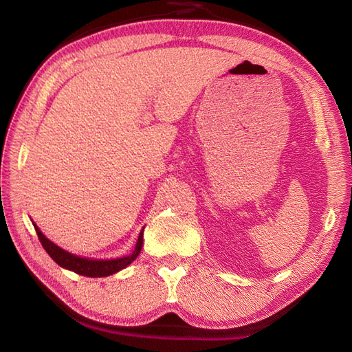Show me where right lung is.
I'll return each mask as SVG.
<instances>
[{
    "instance_id": "right-lung-1",
    "label": "right lung",
    "mask_w": 352,
    "mask_h": 352,
    "mask_svg": "<svg viewBox=\"0 0 352 352\" xmlns=\"http://www.w3.org/2000/svg\"><path fill=\"white\" fill-rule=\"evenodd\" d=\"M34 226L42 247H44V250L48 252V255L52 260H54L58 265H61V267L69 269L82 276H88V278H102V276H110L113 273H117L119 270L127 267V265H129L138 255H140L142 242H144V229H142L140 233V238H138L135 251L131 255H127V257L116 258V260H89V258L78 257V255H73L65 250H61L56 243H52L50 239H47L44 235H42V232L36 225Z\"/></svg>"
}]
</instances>
